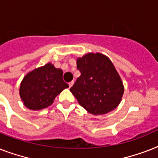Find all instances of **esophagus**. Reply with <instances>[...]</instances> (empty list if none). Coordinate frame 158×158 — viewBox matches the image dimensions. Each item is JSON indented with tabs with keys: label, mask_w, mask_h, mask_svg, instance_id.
<instances>
[{
	"label": "esophagus",
	"mask_w": 158,
	"mask_h": 158,
	"mask_svg": "<svg viewBox=\"0 0 158 158\" xmlns=\"http://www.w3.org/2000/svg\"><path fill=\"white\" fill-rule=\"evenodd\" d=\"M73 84H74V81L70 82V83H69V87H70V88H71V87L73 86Z\"/></svg>",
	"instance_id": "1"
}]
</instances>
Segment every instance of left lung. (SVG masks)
Segmentation results:
<instances>
[{
    "mask_svg": "<svg viewBox=\"0 0 158 158\" xmlns=\"http://www.w3.org/2000/svg\"><path fill=\"white\" fill-rule=\"evenodd\" d=\"M81 75L70 91L79 105L92 114H105L118 106L124 87L108 57L89 52L77 59Z\"/></svg>",
    "mask_w": 158,
    "mask_h": 158,
    "instance_id": "obj_1",
    "label": "left lung"
}]
</instances>
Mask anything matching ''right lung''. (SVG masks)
I'll use <instances>...</instances> for the list:
<instances>
[{
	"mask_svg": "<svg viewBox=\"0 0 158 158\" xmlns=\"http://www.w3.org/2000/svg\"><path fill=\"white\" fill-rule=\"evenodd\" d=\"M62 75V70L51 63L27 74L19 88L24 106L31 110H40L51 106L55 97L69 88L63 81Z\"/></svg>",
	"mask_w": 158,
	"mask_h": 158,
	"instance_id": "obj_1",
	"label": "right lung"
}]
</instances>
